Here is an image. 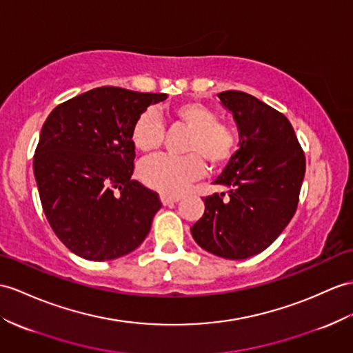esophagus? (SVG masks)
I'll return each instance as SVG.
<instances>
[{
    "label": "esophagus",
    "mask_w": 353,
    "mask_h": 353,
    "mask_svg": "<svg viewBox=\"0 0 353 353\" xmlns=\"http://www.w3.org/2000/svg\"><path fill=\"white\" fill-rule=\"evenodd\" d=\"M179 199H181V197H179V196H168V194H161V196H160V201H161L163 205L175 203V202H178Z\"/></svg>",
    "instance_id": "1"
}]
</instances>
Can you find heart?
I'll use <instances>...</instances> for the list:
<instances>
[{"instance_id":"b5f03b06","label":"heart","mask_w":353,"mask_h":353,"mask_svg":"<svg viewBox=\"0 0 353 353\" xmlns=\"http://www.w3.org/2000/svg\"><path fill=\"white\" fill-rule=\"evenodd\" d=\"M176 123L190 130L185 145V156L160 154L141 163L142 181L163 194L175 196L201 178L205 172L202 159L211 168H221L232 159L236 148V137L232 128L217 121V114L199 101H188L172 112ZM161 119L154 110H145L137 117L132 128V141L142 152L157 150L163 142Z\"/></svg>"}]
</instances>
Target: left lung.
Here are the masks:
<instances>
[{
	"mask_svg": "<svg viewBox=\"0 0 353 353\" xmlns=\"http://www.w3.org/2000/svg\"><path fill=\"white\" fill-rule=\"evenodd\" d=\"M220 105L238 128V151L214 181L228 193L205 197L190 228L203 250L243 261L268 248L294 217L305 157L289 119L243 91H223Z\"/></svg>",
	"mask_w": 353,
	"mask_h": 353,
	"instance_id": "obj_1",
	"label": "left lung"
}]
</instances>
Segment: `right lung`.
Segmentation results:
<instances>
[{"instance_id":"1","label":"right lung","mask_w":353,"mask_h":353,"mask_svg":"<svg viewBox=\"0 0 353 353\" xmlns=\"http://www.w3.org/2000/svg\"><path fill=\"white\" fill-rule=\"evenodd\" d=\"M161 92L100 87L50 112L34 154V176L50 228L88 261L132 253L147 238L159 194L133 175V124Z\"/></svg>"}]
</instances>
